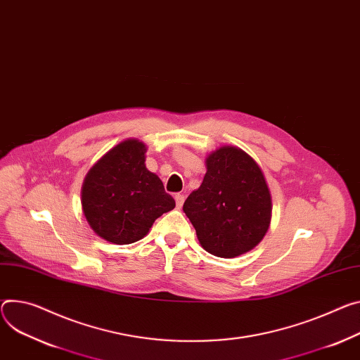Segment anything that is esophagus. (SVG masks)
<instances>
[{
    "label": "esophagus",
    "mask_w": 360,
    "mask_h": 360,
    "mask_svg": "<svg viewBox=\"0 0 360 360\" xmlns=\"http://www.w3.org/2000/svg\"><path fill=\"white\" fill-rule=\"evenodd\" d=\"M184 201H185L184 195H181V193H176V195H175V202H176V207H178V208H182Z\"/></svg>",
    "instance_id": "esophagus-1"
}]
</instances>
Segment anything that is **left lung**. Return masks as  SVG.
<instances>
[{
  "label": "left lung",
  "instance_id": "1",
  "mask_svg": "<svg viewBox=\"0 0 360 360\" xmlns=\"http://www.w3.org/2000/svg\"><path fill=\"white\" fill-rule=\"evenodd\" d=\"M201 186L184 212L205 251L234 258L264 238L271 222V193L258 163L237 146H221L207 159Z\"/></svg>",
  "mask_w": 360,
  "mask_h": 360
}]
</instances>
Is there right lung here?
Wrapping results in <instances>:
<instances>
[{
  "label": "right lung",
  "mask_w": 360,
  "mask_h": 360,
  "mask_svg": "<svg viewBox=\"0 0 360 360\" xmlns=\"http://www.w3.org/2000/svg\"><path fill=\"white\" fill-rule=\"evenodd\" d=\"M146 145L126 139L89 169L82 186V208L101 238L123 245L142 240L162 214L175 208L162 181L145 165Z\"/></svg>",
  "instance_id": "add662e5"
}]
</instances>
